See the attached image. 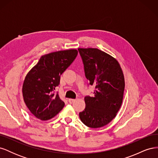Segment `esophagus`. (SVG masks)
Masks as SVG:
<instances>
[{"label": "esophagus", "mask_w": 158, "mask_h": 158, "mask_svg": "<svg viewBox=\"0 0 158 158\" xmlns=\"http://www.w3.org/2000/svg\"><path fill=\"white\" fill-rule=\"evenodd\" d=\"M74 101H75V99H71V98L69 99V102L70 103H73Z\"/></svg>", "instance_id": "obj_1"}]
</instances>
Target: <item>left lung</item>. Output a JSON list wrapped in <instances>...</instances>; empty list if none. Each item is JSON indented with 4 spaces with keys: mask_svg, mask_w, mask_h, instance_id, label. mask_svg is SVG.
Returning a JSON list of instances; mask_svg holds the SVG:
<instances>
[{
    "mask_svg": "<svg viewBox=\"0 0 158 158\" xmlns=\"http://www.w3.org/2000/svg\"><path fill=\"white\" fill-rule=\"evenodd\" d=\"M85 76L95 86L93 97L85 96L80 120L90 128L106 126L116 117L123 102L125 78L116 59L96 48H78Z\"/></svg>",
    "mask_w": 158,
    "mask_h": 158,
    "instance_id": "obj_1",
    "label": "left lung"
}]
</instances>
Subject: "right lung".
I'll return each mask as SVG.
<instances>
[{"mask_svg":"<svg viewBox=\"0 0 158 158\" xmlns=\"http://www.w3.org/2000/svg\"><path fill=\"white\" fill-rule=\"evenodd\" d=\"M78 55L76 49L52 52L41 56L28 72L22 85L24 102L30 111L41 121L53 118L64 106L58 93L60 77Z\"/></svg>","mask_w":158,"mask_h":158,"instance_id":"obj_1","label":"right lung"}]
</instances>
